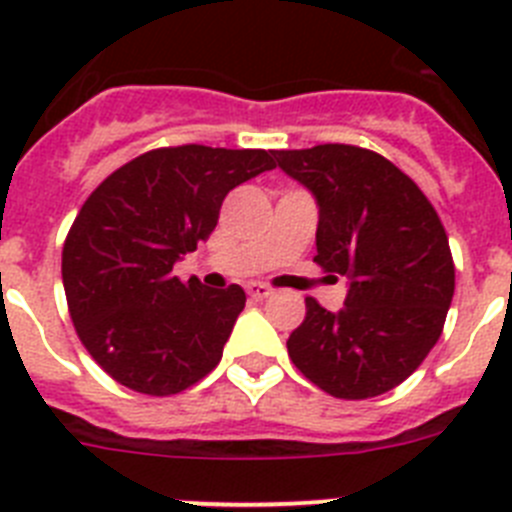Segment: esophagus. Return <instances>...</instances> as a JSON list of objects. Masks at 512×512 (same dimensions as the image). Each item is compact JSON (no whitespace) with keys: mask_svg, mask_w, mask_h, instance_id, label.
<instances>
[{"mask_svg":"<svg viewBox=\"0 0 512 512\" xmlns=\"http://www.w3.org/2000/svg\"><path fill=\"white\" fill-rule=\"evenodd\" d=\"M246 292H248V297H251V300H266V297L271 295V287H269V284L251 282L246 287Z\"/></svg>","mask_w":512,"mask_h":512,"instance_id":"esophagus-1","label":"esophagus"}]
</instances>
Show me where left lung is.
<instances>
[{
	"label": "left lung",
	"instance_id": "obj_1",
	"mask_svg": "<svg viewBox=\"0 0 512 512\" xmlns=\"http://www.w3.org/2000/svg\"><path fill=\"white\" fill-rule=\"evenodd\" d=\"M274 158L318 200L312 261L351 279L343 310L307 297L289 359L338 400L395 390L431 354L454 297V256L436 207L369 148L323 143Z\"/></svg>",
	"mask_w": 512,
	"mask_h": 512
}]
</instances>
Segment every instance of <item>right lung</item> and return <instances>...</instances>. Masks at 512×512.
Wrapping results in <instances>:
<instances>
[{
	"mask_svg": "<svg viewBox=\"0 0 512 512\" xmlns=\"http://www.w3.org/2000/svg\"><path fill=\"white\" fill-rule=\"evenodd\" d=\"M274 166L261 148H153L81 205L63 243V289L79 341L122 387L179 395L220 364L246 292L182 282L174 264L210 238L230 189Z\"/></svg>",
	"mask_w": 512,
	"mask_h": 512,
	"instance_id": "obj_1",
	"label": "right lung"
}]
</instances>
